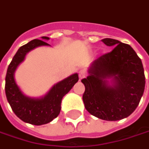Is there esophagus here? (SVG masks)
Masks as SVG:
<instances>
[{"label":"esophagus","mask_w":149,"mask_h":149,"mask_svg":"<svg viewBox=\"0 0 149 149\" xmlns=\"http://www.w3.org/2000/svg\"><path fill=\"white\" fill-rule=\"evenodd\" d=\"M85 76H86V73H85V72H84V70H81V71L79 72V78H80V79L85 77Z\"/></svg>","instance_id":"obj_1"}]
</instances>
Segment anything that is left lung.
I'll use <instances>...</instances> for the list:
<instances>
[{
  "label": "left lung",
  "mask_w": 149,
  "mask_h": 149,
  "mask_svg": "<svg viewBox=\"0 0 149 149\" xmlns=\"http://www.w3.org/2000/svg\"><path fill=\"white\" fill-rule=\"evenodd\" d=\"M102 41L114 48L93 61L89 76L81 80L85 87L83 101L92 116L118 121L130 116L140 103L145 89L144 69L130 45L109 38Z\"/></svg>",
  "instance_id": "obj_1"
}]
</instances>
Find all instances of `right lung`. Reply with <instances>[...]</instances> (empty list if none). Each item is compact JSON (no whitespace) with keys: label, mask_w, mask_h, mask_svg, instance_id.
<instances>
[{"label":"right lung","mask_w":149,"mask_h":149,"mask_svg":"<svg viewBox=\"0 0 149 149\" xmlns=\"http://www.w3.org/2000/svg\"><path fill=\"white\" fill-rule=\"evenodd\" d=\"M40 40H33L19 48L8 65L6 75L5 92L8 102L9 103L15 114L23 122L42 125L52 122L56 118L61 109V101L74 84L78 81V74L71 75L64 80L55 84L51 90L41 97H30L26 96L15 79V72L19 65L24 61L26 55L36 47L50 45L44 40L50 38L43 36Z\"/></svg>","instance_id":"obj_1"}]
</instances>
